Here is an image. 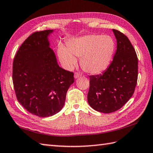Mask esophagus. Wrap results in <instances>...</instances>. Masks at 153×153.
<instances>
[{
    "mask_svg": "<svg viewBox=\"0 0 153 153\" xmlns=\"http://www.w3.org/2000/svg\"><path fill=\"white\" fill-rule=\"evenodd\" d=\"M82 76V74L79 73V72H75V74H74V77L76 79V78H78V77H81Z\"/></svg>",
    "mask_w": 153,
    "mask_h": 153,
    "instance_id": "34e87169",
    "label": "esophagus"
}]
</instances>
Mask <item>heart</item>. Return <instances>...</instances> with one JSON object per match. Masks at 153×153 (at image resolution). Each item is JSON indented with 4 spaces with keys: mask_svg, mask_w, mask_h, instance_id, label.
Masks as SVG:
<instances>
[{
    "mask_svg": "<svg viewBox=\"0 0 153 153\" xmlns=\"http://www.w3.org/2000/svg\"><path fill=\"white\" fill-rule=\"evenodd\" d=\"M68 49L62 45L58 47L62 62L68 69L77 64L81 58L83 70L91 74H98L105 71L111 62L115 49L113 39L107 35L89 34L71 39L67 42Z\"/></svg>",
    "mask_w": 153,
    "mask_h": 153,
    "instance_id": "1",
    "label": "heart"
}]
</instances>
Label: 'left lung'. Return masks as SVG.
<instances>
[{"mask_svg":"<svg viewBox=\"0 0 153 153\" xmlns=\"http://www.w3.org/2000/svg\"><path fill=\"white\" fill-rule=\"evenodd\" d=\"M117 49L113 60L102 74L89 76V105L97 111L111 113L121 108L132 97L137 85L138 58L127 36L113 29Z\"/></svg>","mask_w":153,"mask_h":153,"instance_id":"left-lung-1","label":"left lung"}]
</instances>
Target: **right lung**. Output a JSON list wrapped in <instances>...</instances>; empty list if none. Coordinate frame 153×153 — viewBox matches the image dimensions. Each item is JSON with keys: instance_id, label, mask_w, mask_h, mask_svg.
<instances>
[{"instance_id": "1", "label": "right lung", "mask_w": 153, "mask_h": 153, "mask_svg": "<svg viewBox=\"0 0 153 153\" xmlns=\"http://www.w3.org/2000/svg\"><path fill=\"white\" fill-rule=\"evenodd\" d=\"M53 30L36 31L19 47L13 61L12 82L18 102L32 114L48 117L64 106L74 73L58 66L49 47Z\"/></svg>"}]
</instances>
